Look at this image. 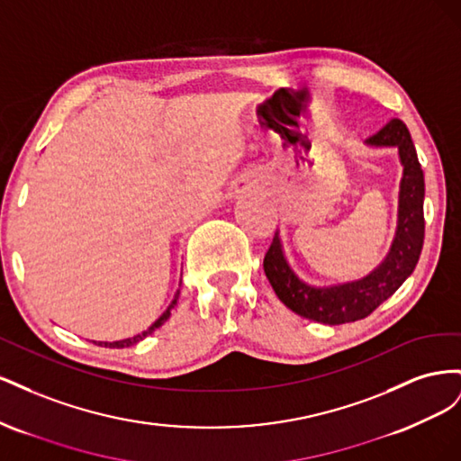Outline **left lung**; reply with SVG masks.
<instances>
[{"label":"left lung","instance_id":"obj_1","mask_svg":"<svg viewBox=\"0 0 461 461\" xmlns=\"http://www.w3.org/2000/svg\"><path fill=\"white\" fill-rule=\"evenodd\" d=\"M366 144L369 148H396L402 165L396 229L384 259L356 281L315 286L302 281L290 267L278 230L263 259L265 275L278 300L300 317L317 323L342 325L367 317L403 285L421 256L425 176L408 127L400 119H390Z\"/></svg>","mask_w":461,"mask_h":461}]
</instances>
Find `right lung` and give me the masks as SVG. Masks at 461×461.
<instances>
[{
    "label": "right lung",
    "mask_w": 461,
    "mask_h": 461,
    "mask_svg": "<svg viewBox=\"0 0 461 461\" xmlns=\"http://www.w3.org/2000/svg\"><path fill=\"white\" fill-rule=\"evenodd\" d=\"M178 294H180V290H176L175 292V298H173V302L169 303V308H167L156 321H153V323L144 330V332H140V334H136V337H132V339H124V340H115V342H97V346H105V348H127V346H132V344H136V342H140V340H144L146 337H149V334L156 330V329H159L167 319L171 317V312H173V308L176 305V300H178Z\"/></svg>",
    "instance_id": "1"
}]
</instances>
